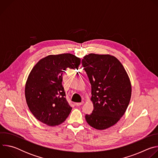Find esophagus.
Returning a JSON list of instances; mask_svg holds the SVG:
<instances>
[{
  "label": "esophagus",
  "mask_w": 158,
  "mask_h": 158,
  "mask_svg": "<svg viewBox=\"0 0 158 158\" xmlns=\"http://www.w3.org/2000/svg\"><path fill=\"white\" fill-rule=\"evenodd\" d=\"M84 103V101H82L81 102H77V103H76V105L77 106H79L83 104Z\"/></svg>",
  "instance_id": "34e87169"
}]
</instances>
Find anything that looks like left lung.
<instances>
[{
  "mask_svg": "<svg viewBox=\"0 0 158 158\" xmlns=\"http://www.w3.org/2000/svg\"><path fill=\"white\" fill-rule=\"evenodd\" d=\"M91 84L93 113L85 120L103 130L116 124L124 114L131 97V84L124 66L114 56L89 54L82 60Z\"/></svg>",
  "mask_w": 158,
  "mask_h": 158,
  "instance_id": "left-lung-1",
  "label": "left lung"
}]
</instances>
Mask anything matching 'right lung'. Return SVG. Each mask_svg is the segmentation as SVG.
<instances>
[{"mask_svg":"<svg viewBox=\"0 0 158 158\" xmlns=\"http://www.w3.org/2000/svg\"><path fill=\"white\" fill-rule=\"evenodd\" d=\"M80 63V58L66 53L48 56L34 66L26 83L25 96L37 120L56 126L69 116L72 107L65 98L62 74L67 68H77Z\"/></svg>","mask_w":158,"mask_h":158,"instance_id":"1","label":"right lung"}]
</instances>
